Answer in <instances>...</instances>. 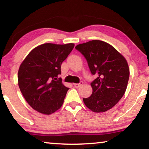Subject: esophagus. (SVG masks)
<instances>
[{
  "mask_svg": "<svg viewBox=\"0 0 149 149\" xmlns=\"http://www.w3.org/2000/svg\"><path fill=\"white\" fill-rule=\"evenodd\" d=\"M82 84H83V82H81L79 83V84H73V86L76 87V88H79V87L82 86Z\"/></svg>",
  "mask_w": 149,
  "mask_h": 149,
  "instance_id": "34e87169",
  "label": "esophagus"
}]
</instances>
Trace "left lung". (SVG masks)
Returning a JSON list of instances; mask_svg holds the SVG:
<instances>
[{
	"instance_id": "1",
	"label": "left lung",
	"mask_w": 149,
	"mask_h": 149,
	"mask_svg": "<svg viewBox=\"0 0 149 149\" xmlns=\"http://www.w3.org/2000/svg\"><path fill=\"white\" fill-rule=\"evenodd\" d=\"M76 48L86 58L92 74L97 76L91 83L92 95L83 98V102L93 112H106L125 93L130 78L127 60L112 45L103 41L80 43Z\"/></svg>"
}]
</instances>
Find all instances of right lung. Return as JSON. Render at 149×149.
Here are the masks:
<instances>
[{
    "label": "right lung",
    "mask_w": 149,
    "mask_h": 149,
    "mask_svg": "<svg viewBox=\"0 0 149 149\" xmlns=\"http://www.w3.org/2000/svg\"><path fill=\"white\" fill-rule=\"evenodd\" d=\"M74 43H43L30 52L18 70L19 88L28 104L37 112L51 114L61 108L67 88L61 78V64Z\"/></svg>",
    "instance_id": "1"
}]
</instances>
